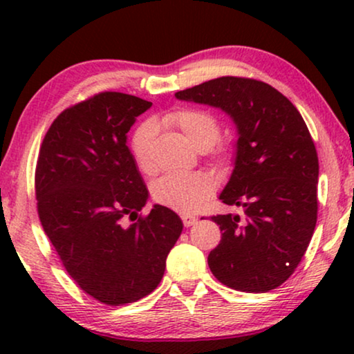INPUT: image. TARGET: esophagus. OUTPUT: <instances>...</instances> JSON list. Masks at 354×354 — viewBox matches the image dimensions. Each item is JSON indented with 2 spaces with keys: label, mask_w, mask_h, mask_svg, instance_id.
I'll list each match as a JSON object with an SVG mask.
<instances>
[{
  "label": "esophagus",
  "mask_w": 354,
  "mask_h": 354,
  "mask_svg": "<svg viewBox=\"0 0 354 354\" xmlns=\"http://www.w3.org/2000/svg\"><path fill=\"white\" fill-rule=\"evenodd\" d=\"M196 221H198V217H195V216L182 214V222H183V225H185V227H190L193 224H196Z\"/></svg>",
  "instance_id": "34e87169"
}]
</instances>
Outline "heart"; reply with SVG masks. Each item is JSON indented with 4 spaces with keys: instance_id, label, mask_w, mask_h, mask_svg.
<instances>
[{
    "instance_id": "1",
    "label": "heart",
    "mask_w": 354,
    "mask_h": 354,
    "mask_svg": "<svg viewBox=\"0 0 354 354\" xmlns=\"http://www.w3.org/2000/svg\"><path fill=\"white\" fill-rule=\"evenodd\" d=\"M162 122L176 127L195 148H209L221 135V125L214 115L201 109L183 108L172 111ZM156 127L153 122L140 124L130 138V153L137 167L145 174L153 172L151 147ZM225 158V153H221ZM212 183L201 172H169L153 182L151 195L159 205L171 209L188 212L196 209L211 195Z\"/></svg>"
}]
</instances>
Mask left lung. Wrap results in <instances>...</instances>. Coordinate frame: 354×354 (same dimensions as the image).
<instances>
[{
    "instance_id": "8db88e82",
    "label": "left lung",
    "mask_w": 354,
    "mask_h": 354,
    "mask_svg": "<svg viewBox=\"0 0 354 354\" xmlns=\"http://www.w3.org/2000/svg\"><path fill=\"white\" fill-rule=\"evenodd\" d=\"M176 98L222 109L239 135L219 200L245 217H211L222 232L207 256L211 272L240 292L277 288L306 253L317 221L319 161L301 114L274 86L243 77H219Z\"/></svg>"
}]
</instances>
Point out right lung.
I'll use <instances>...</instances> for the list:
<instances>
[{"label":"right lung","instance_id":"obj_1","mask_svg":"<svg viewBox=\"0 0 354 354\" xmlns=\"http://www.w3.org/2000/svg\"><path fill=\"white\" fill-rule=\"evenodd\" d=\"M149 108L132 95H95L57 115L37 161L43 230L75 283L109 306L133 303L158 287L183 229L180 217L161 205L130 226L123 222L137 218L148 201L127 132Z\"/></svg>","mask_w":354,"mask_h":354}]
</instances>
